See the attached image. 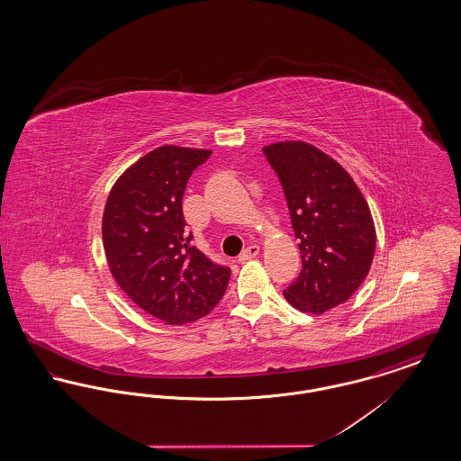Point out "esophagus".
I'll use <instances>...</instances> for the list:
<instances>
[{
    "instance_id": "1",
    "label": "esophagus",
    "mask_w": 461,
    "mask_h": 461,
    "mask_svg": "<svg viewBox=\"0 0 461 461\" xmlns=\"http://www.w3.org/2000/svg\"><path fill=\"white\" fill-rule=\"evenodd\" d=\"M258 254H259V245H249V247L241 252L240 256H239V261H240V263H247L249 259L256 258Z\"/></svg>"
}]
</instances>
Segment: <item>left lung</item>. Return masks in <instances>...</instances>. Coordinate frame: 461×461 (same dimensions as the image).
<instances>
[{
	"label": "left lung",
	"mask_w": 461,
	"mask_h": 461,
	"mask_svg": "<svg viewBox=\"0 0 461 461\" xmlns=\"http://www.w3.org/2000/svg\"><path fill=\"white\" fill-rule=\"evenodd\" d=\"M263 152L282 183L303 259L284 295L295 309L321 314L346 303L370 271V207L349 173L316 147L282 141Z\"/></svg>",
	"instance_id": "obj_1"
}]
</instances>
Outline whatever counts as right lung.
Wrapping results in <instances>:
<instances>
[{"label": "right lung", "mask_w": 461, "mask_h": 461, "mask_svg": "<svg viewBox=\"0 0 461 461\" xmlns=\"http://www.w3.org/2000/svg\"><path fill=\"white\" fill-rule=\"evenodd\" d=\"M211 154L155 149L115 181L105 203L102 235L112 276L134 304L167 325L209 314L231 275L200 252L185 230L186 183Z\"/></svg>", "instance_id": "obj_1"}]
</instances>
